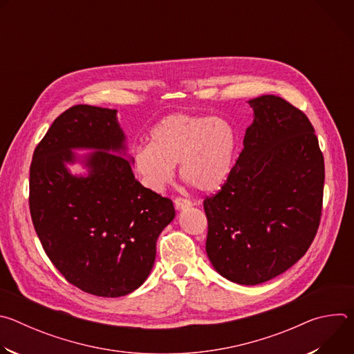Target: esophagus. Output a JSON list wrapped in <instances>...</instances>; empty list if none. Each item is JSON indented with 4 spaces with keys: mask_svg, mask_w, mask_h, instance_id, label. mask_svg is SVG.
<instances>
[{
    "mask_svg": "<svg viewBox=\"0 0 354 354\" xmlns=\"http://www.w3.org/2000/svg\"><path fill=\"white\" fill-rule=\"evenodd\" d=\"M174 203H175V207H176L178 210L187 209V207H190V206L193 205L192 200H190V198H186V197H176Z\"/></svg>",
    "mask_w": 354,
    "mask_h": 354,
    "instance_id": "34e87169",
    "label": "esophagus"
}]
</instances>
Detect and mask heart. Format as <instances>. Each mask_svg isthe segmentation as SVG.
Listing matches in <instances>:
<instances>
[{
    "label": "heart",
    "instance_id": "b5f03b06",
    "mask_svg": "<svg viewBox=\"0 0 354 354\" xmlns=\"http://www.w3.org/2000/svg\"><path fill=\"white\" fill-rule=\"evenodd\" d=\"M236 134L221 116L174 113L149 133V144L133 151V167L140 182L161 192L174 178V165L185 182L212 192L227 179L234 160Z\"/></svg>",
    "mask_w": 354,
    "mask_h": 354
}]
</instances>
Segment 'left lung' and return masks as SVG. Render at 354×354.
<instances>
[{"instance_id":"obj_1","label":"left lung","mask_w":354,"mask_h":354,"mask_svg":"<svg viewBox=\"0 0 354 354\" xmlns=\"http://www.w3.org/2000/svg\"><path fill=\"white\" fill-rule=\"evenodd\" d=\"M255 120L221 189L203 201L207 257L225 279L265 283L298 262L322 216L325 165L306 113L274 95L249 100Z\"/></svg>"}]
</instances>
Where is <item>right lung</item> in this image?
I'll use <instances>...</instances> for the list:
<instances>
[{"label": "right lung", "mask_w": 354, "mask_h": 354, "mask_svg": "<svg viewBox=\"0 0 354 354\" xmlns=\"http://www.w3.org/2000/svg\"><path fill=\"white\" fill-rule=\"evenodd\" d=\"M123 141L115 109L71 106L35 148L29 174L32 223L46 255L68 283L108 298L145 281L157 239L175 217L172 200L144 187L115 154ZM71 147L100 149L86 178L65 169Z\"/></svg>", "instance_id": "obj_1"}]
</instances>
